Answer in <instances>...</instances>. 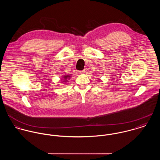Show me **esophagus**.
I'll return each mask as SVG.
<instances>
[{
    "mask_svg": "<svg viewBox=\"0 0 160 160\" xmlns=\"http://www.w3.org/2000/svg\"><path fill=\"white\" fill-rule=\"evenodd\" d=\"M79 72L81 73V74H84V73H85V70H81V71H79Z\"/></svg>",
    "mask_w": 160,
    "mask_h": 160,
    "instance_id": "34e87169",
    "label": "esophagus"
}]
</instances>
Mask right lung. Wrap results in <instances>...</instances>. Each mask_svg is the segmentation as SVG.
Listing matches in <instances>:
<instances>
[{"label":"right lung","instance_id":"1","mask_svg":"<svg viewBox=\"0 0 160 160\" xmlns=\"http://www.w3.org/2000/svg\"><path fill=\"white\" fill-rule=\"evenodd\" d=\"M71 77H72V75H71V74L63 75V76L62 77V79H61V80H63V84H66V83L68 82V81L69 79H70Z\"/></svg>","mask_w":160,"mask_h":160}]
</instances>
